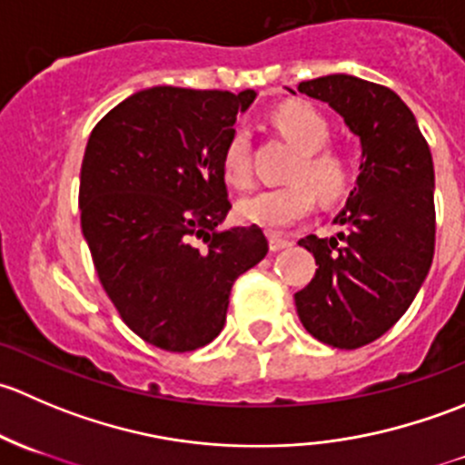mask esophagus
Listing matches in <instances>:
<instances>
[{
	"instance_id": "1",
	"label": "esophagus",
	"mask_w": 465,
	"mask_h": 465,
	"mask_svg": "<svg viewBox=\"0 0 465 465\" xmlns=\"http://www.w3.org/2000/svg\"><path fill=\"white\" fill-rule=\"evenodd\" d=\"M290 245H292V241H290V238L279 236V233H270V250L272 252H281Z\"/></svg>"
}]
</instances>
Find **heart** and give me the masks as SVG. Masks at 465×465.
<instances>
[{
	"label": "heart",
	"mask_w": 465,
	"mask_h": 465,
	"mask_svg": "<svg viewBox=\"0 0 465 465\" xmlns=\"http://www.w3.org/2000/svg\"><path fill=\"white\" fill-rule=\"evenodd\" d=\"M274 125L285 142L299 153L290 171L292 184L265 189L238 203L242 223L262 229H288L315 209L320 195L326 203H337L353 184V163L349 154L326 148L331 142V124L326 116L306 103H285L274 112ZM224 177L233 186L252 184L250 137L245 130H233L223 153Z\"/></svg>",
	"instance_id": "b5f03b06"
}]
</instances>
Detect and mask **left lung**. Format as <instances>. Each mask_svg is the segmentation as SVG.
Wrapping results in <instances>:
<instances>
[{"label":"left lung","instance_id":"1","mask_svg":"<svg viewBox=\"0 0 465 465\" xmlns=\"http://www.w3.org/2000/svg\"><path fill=\"white\" fill-rule=\"evenodd\" d=\"M297 89L344 119L362 143V162L332 220L346 232L299 241L320 267L294 303L312 337L335 349H360L405 315L432 265V153L411 110L389 87L331 74Z\"/></svg>","mask_w":465,"mask_h":465}]
</instances>
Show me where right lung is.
<instances>
[{
  "label": "right lung",
  "mask_w": 465,
  "mask_h": 465,
  "mask_svg": "<svg viewBox=\"0 0 465 465\" xmlns=\"http://www.w3.org/2000/svg\"><path fill=\"white\" fill-rule=\"evenodd\" d=\"M254 89L150 87L107 112L81 166V227L103 290L143 341L186 353L227 320L232 285L267 254L261 227L220 229L223 153Z\"/></svg>",
  "instance_id": "add662e5"
}]
</instances>
